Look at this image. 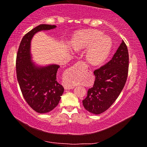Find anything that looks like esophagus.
I'll return each instance as SVG.
<instances>
[{"mask_svg": "<svg viewBox=\"0 0 147 147\" xmlns=\"http://www.w3.org/2000/svg\"><path fill=\"white\" fill-rule=\"evenodd\" d=\"M79 64H81V65H84V67H88L87 64H86L84 62H79ZM64 88H65V90H69V89H72V88H74V86L70 85V84H64Z\"/></svg>", "mask_w": 147, "mask_h": 147, "instance_id": "1", "label": "esophagus"}]
</instances>
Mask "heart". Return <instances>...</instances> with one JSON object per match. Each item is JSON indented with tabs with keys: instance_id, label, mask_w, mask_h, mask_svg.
<instances>
[{
	"instance_id": "1",
	"label": "heart",
	"mask_w": 147,
	"mask_h": 147,
	"mask_svg": "<svg viewBox=\"0 0 147 147\" xmlns=\"http://www.w3.org/2000/svg\"><path fill=\"white\" fill-rule=\"evenodd\" d=\"M75 49L89 47L86 58L92 65H99L105 60L112 49V41L110 38L104 36L102 32L90 31L81 33L71 42ZM70 82L74 84L73 81Z\"/></svg>"
}]
</instances>
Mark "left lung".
Masks as SVG:
<instances>
[{
    "label": "left lung",
    "mask_w": 147,
    "mask_h": 147,
    "mask_svg": "<svg viewBox=\"0 0 147 147\" xmlns=\"http://www.w3.org/2000/svg\"><path fill=\"white\" fill-rule=\"evenodd\" d=\"M128 63L127 46L122 40L111 60L94 70V86L88 90L87 96L82 101L86 110L100 114L112 105L126 84Z\"/></svg>",
    "instance_id": "1"
}]
</instances>
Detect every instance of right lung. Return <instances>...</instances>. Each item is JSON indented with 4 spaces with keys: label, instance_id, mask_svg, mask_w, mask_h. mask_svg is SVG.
Instances as JSON below:
<instances>
[{
    "label": "right lung",
    "instance_id": "1",
    "mask_svg": "<svg viewBox=\"0 0 147 147\" xmlns=\"http://www.w3.org/2000/svg\"><path fill=\"white\" fill-rule=\"evenodd\" d=\"M55 25H39L22 39L17 54V78L25 101L38 113H47L58 105L64 88L57 81L59 65L37 66L31 61V41L37 32L53 29Z\"/></svg>",
    "mask_w": 147,
    "mask_h": 147
}]
</instances>
